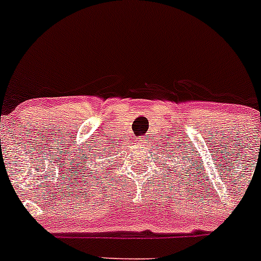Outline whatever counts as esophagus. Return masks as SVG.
I'll list each match as a JSON object with an SVG mask.
<instances>
[{"mask_svg": "<svg viewBox=\"0 0 261 261\" xmlns=\"http://www.w3.org/2000/svg\"><path fill=\"white\" fill-rule=\"evenodd\" d=\"M138 141H139V144H141V143H143V141H144V138H139Z\"/></svg>", "mask_w": 261, "mask_h": 261, "instance_id": "1", "label": "esophagus"}]
</instances>
